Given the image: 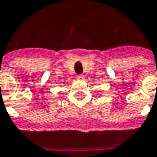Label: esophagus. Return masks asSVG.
<instances>
[{
  "label": "esophagus",
  "mask_w": 157,
  "mask_h": 157,
  "mask_svg": "<svg viewBox=\"0 0 157 157\" xmlns=\"http://www.w3.org/2000/svg\"><path fill=\"white\" fill-rule=\"evenodd\" d=\"M76 78L78 80H84V78H85V76L83 75V74H78V75H77Z\"/></svg>",
  "instance_id": "34e87169"
}]
</instances>
